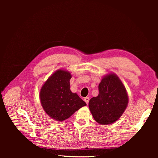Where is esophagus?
Segmentation results:
<instances>
[{
	"label": "esophagus",
	"mask_w": 158,
	"mask_h": 158,
	"mask_svg": "<svg viewBox=\"0 0 158 158\" xmlns=\"http://www.w3.org/2000/svg\"><path fill=\"white\" fill-rule=\"evenodd\" d=\"M84 101H85V102L88 104V102H89V98L88 97H85V98H84Z\"/></svg>",
	"instance_id": "esophagus-1"
}]
</instances>
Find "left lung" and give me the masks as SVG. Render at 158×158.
Here are the masks:
<instances>
[{"instance_id": "obj_1", "label": "left lung", "mask_w": 158, "mask_h": 158, "mask_svg": "<svg viewBox=\"0 0 158 158\" xmlns=\"http://www.w3.org/2000/svg\"><path fill=\"white\" fill-rule=\"evenodd\" d=\"M98 95L89 101V108L95 120L108 125L118 120L128 104L126 89L117 75H106L98 85Z\"/></svg>"}]
</instances>
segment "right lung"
Returning <instances> with one entry per match:
<instances>
[{
    "label": "right lung",
    "mask_w": 158,
    "mask_h": 158,
    "mask_svg": "<svg viewBox=\"0 0 158 158\" xmlns=\"http://www.w3.org/2000/svg\"><path fill=\"white\" fill-rule=\"evenodd\" d=\"M71 73L60 69L50 76L40 92L41 104L45 113L55 120L62 122L85 106L83 101L70 88Z\"/></svg>",
    "instance_id": "obj_1"
}]
</instances>
